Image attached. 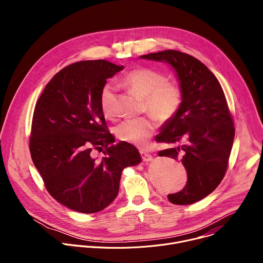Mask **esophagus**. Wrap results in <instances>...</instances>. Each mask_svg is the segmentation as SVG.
I'll list each match as a JSON object with an SVG mask.
<instances>
[{
  "label": "esophagus",
  "mask_w": 263,
  "mask_h": 263,
  "mask_svg": "<svg viewBox=\"0 0 263 263\" xmlns=\"http://www.w3.org/2000/svg\"><path fill=\"white\" fill-rule=\"evenodd\" d=\"M139 153H140V156H141L142 160H143V161H145V162H147V161H151V160H152V158H153L151 154H148V153H146V152H144V151H139Z\"/></svg>",
  "instance_id": "1"
}]
</instances>
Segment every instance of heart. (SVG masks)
<instances>
[{"label": "heart", "instance_id": "b5f03b06", "mask_svg": "<svg viewBox=\"0 0 263 263\" xmlns=\"http://www.w3.org/2000/svg\"><path fill=\"white\" fill-rule=\"evenodd\" d=\"M122 82L128 89L143 98L144 109L160 122L171 120L181 105L180 86L175 82L166 81V76L160 70L138 67L126 73ZM116 104V87L114 84L107 83L100 95L101 109L106 118L115 117ZM154 132V122L146 118L126 120L116 128L119 139L134 145L145 144Z\"/></svg>", "mask_w": 263, "mask_h": 263}]
</instances>
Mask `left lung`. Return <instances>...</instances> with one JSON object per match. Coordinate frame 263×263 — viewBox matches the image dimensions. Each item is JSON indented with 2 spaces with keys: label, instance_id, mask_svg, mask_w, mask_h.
Wrapping results in <instances>:
<instances>
[{
  "label": "left lung",
  "instance_id": "8db88e82",
  "mask_svg": "<svg viewBox=\"0 0 263 263\" xmlns=\"http://www.w3.org/2000/svg\"><path fill=\"white\" fill-rule=\"evenodd\" d=\"M140 58L164 61L177 72L182 102L176 115L162 126L156 141L184 142L158 155L181 158L187 172L185 187L168 195V201L176 205L196 203L216 189L228 168L235 128L226 97L212 71L189 54L166 50Z\"/></svg>",
  "mask_w": 263,
  "mask_h": 263
}]
</instances>
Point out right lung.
<instances>
[{
    "label": "right lung",
    "instance_id": "right-lung-1",
    "mask_svg": "<svg viewBox=\"0 0 263 263\" xmlns=\"http://www.w3.org/2000/svg\"><path fill=\"white\" fill-rule=\"evenodd\" d=\"M124 68L106 60H85L59 70L36 102L30 153L49 194L63 206L95 213L112 203L125 167L141 161L131 143L115 144L100 105L107 79ZM100 162L91 155L102 149Z\"/></svg>",
    "mask_w": 263,
    "mask_h": 263
}]
</instances>
